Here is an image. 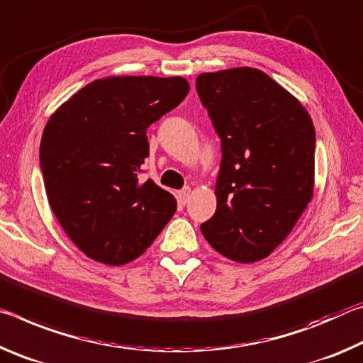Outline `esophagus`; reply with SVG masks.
I'll use <instances>...</instances> for the list:
<instances>
[{
    "mask_svg": "<svg viewBox=\"0 0 363 363\" xmlns=\"http://www.w3.org/2000/svg\"><path fill=\"white\" fill-rule=\"evenodd\" d=\"M189 193H191V191H189V188H183V189H180V191H178V199H180L182 204L188 203Z\"/></svg>",
    "mask_w": 363,
    "mask_h": 363,
    "instance_id": "34e87169",
    "label": "esophagus"
}]
</instances>
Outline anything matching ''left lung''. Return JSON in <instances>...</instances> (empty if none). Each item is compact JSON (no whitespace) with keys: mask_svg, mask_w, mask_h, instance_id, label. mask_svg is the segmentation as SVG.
Returning a JSON list of instances; mask_svg holds the SVG:
<instances>
[{"mask_svg":"<svg viewBox=\"0 0 363 363\" xmlns=\"http://www.w3.org/2000/svg\"><path fill=\"white\" fill-rule=\"evenodd\" d=\"M196 91L222 147L217 209L201 231L225 257L257 262L281 245L312 199V118L259 69L201 74Z\"/></svg>","mask_w":363,"mask_h":363,"instance_id":"obj_1","label":"left lung"}]
</instances>
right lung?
Instances as JSON below:
<instances>
[{
  "instance_id": "right-lung-1",
  "label": "right lung",
  "mask_w": 363,
  "mask_h": 363,
  "mask_svg": "<svg viewBox=\"0 0 363 363\" xmlns=\"http://www.w3.org/2000/svg\"><path fill=\"white\" fill-rule=\"evenodd\" d=\"M188 91L182 77H109L88 83L48 121L40 143L48 201L90 259L132 262L175 213L174 196L138 177L150 156L147 127Z\"/></svg>"
}]
</instances>
